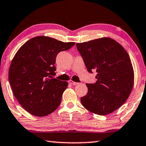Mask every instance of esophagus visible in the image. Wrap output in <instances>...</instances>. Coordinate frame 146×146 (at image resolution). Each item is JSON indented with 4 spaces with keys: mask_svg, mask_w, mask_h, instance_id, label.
Wrapping results in <instances>:
<instances>
[{
    "mask_svg": "<svg viewBox=\"0 0 146 146\" xmlns=\"http://www.w3.org/2000/svg\"><path fill=\"white\" fill-rule=\"evenodd\" d=\"M69 83L71 84H72V85H74V86L78 85V84H79V83H78V82H76L72 81V80H69Z\"/></svg>",
    "mask_w": 146,
    "mask_h": 146,
    "instance_id": "1",
    "label": "esophagus"
}]
</instances>
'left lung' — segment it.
Here are the masks:
<instances>
[{"mask_svg": "<svg viewBox=\"0 0 146 146\" xmlns=\"http://www.w3.org/2000/svg\"><path fill=\"white\" fill-rule=\"evenodd\" d=\"M88 71L96 70L97 81L86 84L88 92L81 103L99 115L111 113L124 104L134 85V70L130 56L113 39L100 38L76 44Z\"/></svg>", "mask_w": 146, "mask_h": 146, "instance_id": "left-lung-1", "label": "left lung"}]
</instances>
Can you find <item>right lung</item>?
<instances>
[{
  "label": "right lung",
  "instance_id": "right-lung-1",
  "mask_svg": "<svg viewBox=\"0 0 146 146\" xmlns=\"http://www.w3.org/2000/svg\"><path fill=\"white\" fill-rule=\"evenodd\" d=\"M74 44L38 36L27 41L16 52L8 80L15 98L28 113L45 117L58 108L68 82L53 78L56 57Z\"/></svg>",
  "mask_w": 146,
  "mask_h": 146
}]
</instances>
